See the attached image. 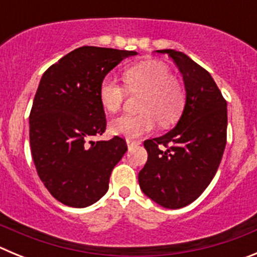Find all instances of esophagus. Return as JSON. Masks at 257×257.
Listing matches in <instances>:
<instances>
[{"instance_id": "1", "label": "esophagus", "mask_w": 257, "mask_h": 257, "mask_svg": "<svg viewBox=\"0 0 257 257\" xmlns=\"http://www.w3.org/2000/svg\"><path fill=\"white\" fill-rule=\"evenodd\" d=\"M126 144H127V147H128V149H130V148H133V147H135V145H139L140 142H139V140L126 139Z\"/></svg>"}]
</instances>
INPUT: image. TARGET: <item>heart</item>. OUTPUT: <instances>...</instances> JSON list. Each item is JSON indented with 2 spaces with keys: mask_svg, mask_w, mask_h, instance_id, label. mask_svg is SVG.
Returning <instances> with one entry per match:
<instances>
[{
  "mask_svg": "<svg viewBox=\"0 0 257 257\" xmlns=\"http://www.w3.org/2000/svg\"><path fill=\"white\" fill-rule=\"evenodd\" d=\"M124 83L130 91H144L140 100L139 114H122L113 118L109 127L115 135L135 139L161 124L174 123L184 108L185 94L178 79L171 76L170 68L157 60H145L127 68ZM126 88L113 76H105L99 85V99L108 112L121 108Z\"/></svg>",
  "mask_w": 257,
  "mask_h": 257,
  "instance_id": "1",
  "label": "heart"
}]
</instances>
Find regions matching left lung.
I'll return each mask as SVG.
<instances>
[{
	"mask_svg": "<svg viewBox=\"0 0 257 257\" xmlns=\"http://www.w3.org/2000/svg\"><path fill=\"white\" fill-rule=\"evenodd\" d=\"M156 52L167 54L178 65L185 104L172 130L144 142L148 161L139 172V185L157 205L176 210L196 201L216 174L226 144L228 112L207 70L184 52ZM160 145L166 149L161 150Z\"/></svg>",
	"mask_w": 257,
	"mask_h": 257,
	"instance_id": "left-lung-1",
	"label": "left lung"
}]
</instances>
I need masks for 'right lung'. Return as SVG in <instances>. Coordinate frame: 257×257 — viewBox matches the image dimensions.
Returning a JSON list of instances; mask_svg holds the SVG:
<instances>
[{
	"label": "right lung",
	"mask_w": 257,
	"mask_h": 257,
	"mask_svg": "<svg viewBox=\"0 0 257 257\" xmlns=\"http://www.w3.org/2000/svg\"><path fill=\"white\" fill-rule=\"evenodd\" d=\"M136 54L78 47L41 78L29 115L31 152L41 181L63 205L87 207L108 192L112 170L127 145L119 136L92 140L106 126L99 85L123 59Z\"/></svg>",
	"instance_id": "right-lung-1"
}]
</instances>
